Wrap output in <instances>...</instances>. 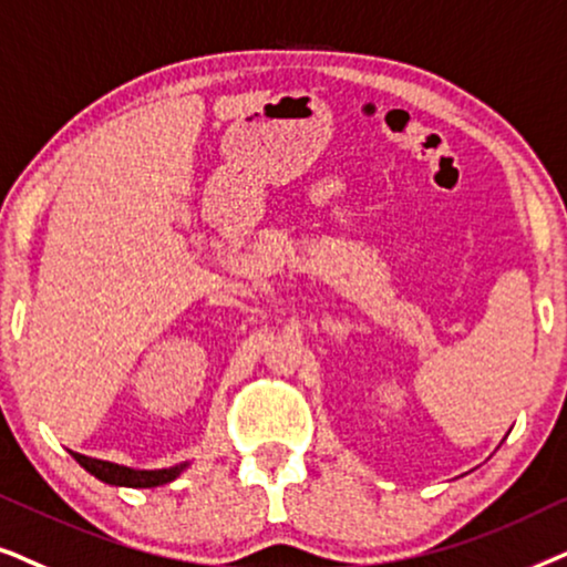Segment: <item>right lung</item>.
Returning a JSON list of instances; mask_svg holds the SVG:
<instances>
[{
	"label": "right lung",
	"mask_w": 567,
	"mask_h": 567,
	"mask_svg": "<svg viewBox=\"0 0 567 567\" xmlns=\"http://www.w3.org/2000/svg\"><path fill=\"white\" fill-rule=\"evenodd\" d=\"M72 456L78 458L90 474H95L97 480L109 482V485H118V487H157V485H165V482L176 480L178 474L186 470V464H181V466H171V470L142 472V470H130V466L101 462V458H90L82 454H72Z\"/></svg>",
	"instance_id": "1"
}]
</instances>
